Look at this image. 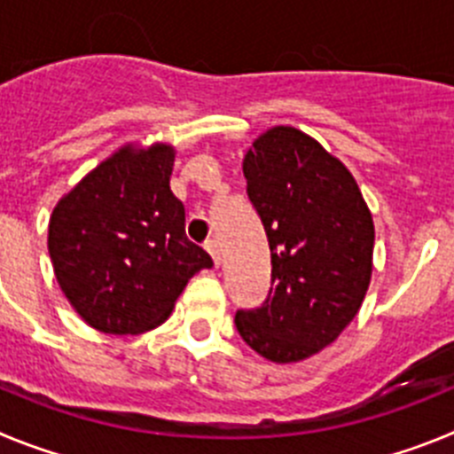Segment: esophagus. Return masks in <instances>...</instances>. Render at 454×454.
I'll use <instances>...</instances> for the list:
<instances>
[{
	"label": "esophagus",
	"instance_id": "esophagus-1",
	"mask_svg": "<svg viewBox=\"0 0 454 454\" xmlns=\"http://www.w3.org/2000/svg\"><path fill=\"white\" fill-rule=\"evenodd\" d=\"M204 247H207V252L211 254V259H214L215 266H220V243H218V239H207Z\"/></svg>",
	"mask_w": 454,
	"mask_h": 454
}]
</instances>
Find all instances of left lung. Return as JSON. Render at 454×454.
I'll use <instances>...</instances> for the list:
<instances>
[{
	"instance_id": "1",
	"label": "left lung",
	"mask_w": 454,
	"mask_h": 454,
	"mask_svg": "<svg viewBox=\"0 0 454 454\" xmlns=\"http://www.w3.org/2000/svg\"><path fill=\"white\" fill-rule=\"evenodd\" d=\"M247 198L270 246V291L239 309L236 330L275 364L302 362L339 339L372 272V215L339 159L295 127H272L243 159Z\"/></svg>"
}]
</instances>
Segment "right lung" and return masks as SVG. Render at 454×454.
<instances>
[{
    "instance_id": "obj_1",
    "label": "right lung",
    "mask_w": 454,
    "mask_h": 454,
    "mask_svg": "<svg viewBox=\"0 0 454 454\" xmlns=\"http://www.w3.org/2000/svg\"><path fill=\"white\" fill-rule=\"evenodd\" d=\"M175 150L127 145L56 204L50 247L59 286L90 327L143 334L211 256L186 239V211L170 191Z\"/></svg>"
}]
</instances>
